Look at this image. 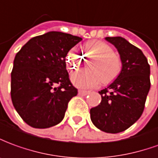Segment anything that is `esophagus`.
Listing matches in <instances>:
<instances>
[{"mask_svg":"<svg viewBox=\"0 0 158 158\" xmlns=\"http://www.w3.org/2000/svg\"><path fill=\"white\" fill-rule=\"evenodd\" d=\"M78 94L80 96H86V95L88 94V91H86V90H79L78 91Z\"/></svg>","mask_w":158,"mask_h":158,"instance_id":"obj_1","label":"esophagus"}]
</instances>
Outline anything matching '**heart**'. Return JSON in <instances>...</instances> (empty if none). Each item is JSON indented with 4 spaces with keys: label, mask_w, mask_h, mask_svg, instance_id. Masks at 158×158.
Listing matches in <instances>:
<instances>
[{
    "label": "heart",
    "mask_w": 158,
    "mask_h": 158,
    "mask_svg": "<svg viewBox=\"0 0 158 158\" xmlns=\"http://www.w3.org/2000/svg\"><path fill=\"white\" fill-rule=\"evenodd\" d=\"M85 56L93 59L88 64L90 71H76L71 74L70 80L79 88H92L101 82L109 84L117 79L123 69L120 56L114 52L110 45L104 41H88L83 49ZM81 53L77 48L70 49L66 57V64L70 70L80 66Z\"/></svg>",
    "instance_id": "b5f03b06"
}]
</instances>
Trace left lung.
Returning <instances> with one entry per match:
<instances>
[{"label":"left lung","instance_id":"obj_1","mask_svg":"<svg viewBox=\"0 0 158 158\" xmlns=\"http://www.w3.org/2000/svg\"><path fill=\"white\" fill-rule=\"evenodd\" d=\"M120 54L123 69L111 84L101 91V102L90 110L95 127L117 134L132 126L141 117L151 88L150 65L142 51L121 37H106Z\"/></svg>","mask_w":158,"mask_h":158}]
</instances>
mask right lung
Returning <instances> with one entry per match:
<instances>
[{"instance_id": "1", "label": "right lung", "mask_w": 158, "mask_h": 158, "mask_svg": "<svg viewBox=\"0 0 158 158\" xmlns=\"http://www.w3.org/2000/svg\"><path fill=\"white\" fill-rule=\"evenodd\" d=\"M82 39L59 31L31 38L15 56L11 98L28 125L47 128L63 120L68 103L77 94L66 70L65 57Z\"/></svg>"}]
</instances>
